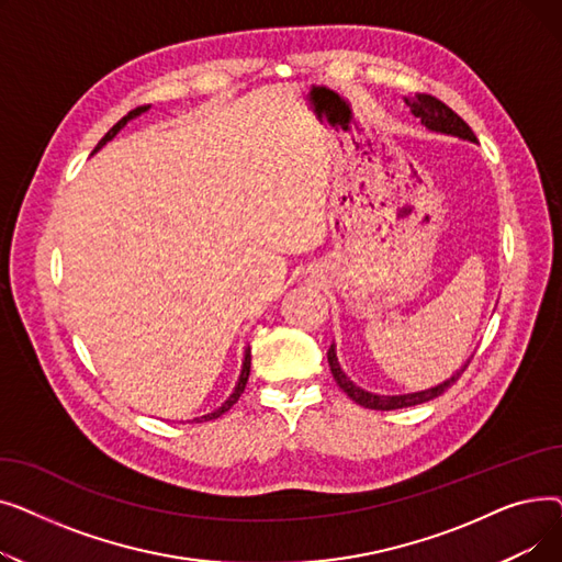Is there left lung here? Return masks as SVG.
Segmentation results:
<instances>
[{
  "instance_id": "left-lung-1",
  "label": "left lung",
  "mask_w": 562,
  "mask_h": 562,
  "mask_svg": "<svg viewBox=\"0 0 562 562\" xmlns=\"http://www.w3.org/2000/svg\"><path fill=\"white\" fill-rule=\"evenodd\" d=\"M405 104L412 109V113H415L422 125H426L430 132H439V134H451V136H458V138H464V140H471L476 143V134L471 132V127L462 121V117L449 109L445 102L432 98V95H426V93H415V95H407L405 98ZM328 364H330V371L337 380V385L356 401L358 405L362 407H369V409H401V407H412V405H422L426 401H432L437 398L439 394H445L453 382L460 378V373L469 367V360L467 364L456 371L449 380L439 382V385L430 387V390H422V392H412V394H373V392H367L362 387H358L356 382H352L339 367L337 362V348L335 344L330 346L328 350Z\"/></svg>"
}]
</instances>
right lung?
Returning a JSON list of instances; mask_svg holds the SVG:
<instances>
[{
  "mask_svg": "<svg viewBox=\"0 0 562 562\" xmlns=\"http://www.w3.org/2000/svg\"><path fill=\"white\" fill-rule=\"evenodd\" d=\"M147 109H150V104H147V106H136L134 111H130L125 117H121V121H117L106 134H104V138L98 143V147H95V150L93 153H98L100 150V147H104L117 132H121L130 121H132V117H136V115H140V113H145ZM248 375H250V346L246 348V352H244V364H241V373H239V380H236V385H234V390H232V394L218 405V407H214L212 412H206V415H200V417H193V419H189V424H202V422H212V419H218L221 415H225V412L236 403V401H239V396L244 394V390H246V382H248Z\"/></svg>",
  "mask_w": 562,
  "mask_h": 562,
  "instance_id": "right-lung-1",
  "label": "right lung"
}]
</instances>
